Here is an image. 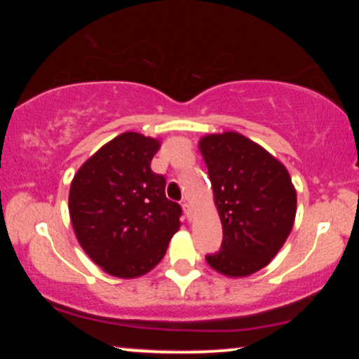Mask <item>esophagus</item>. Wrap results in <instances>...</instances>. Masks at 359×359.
<instances>
[{
  "label": "esophagus",
  "instance_id": "obj_1",
  "mask_svg": "<svg viewBox=\"0 0 359 359\" xmlns=\"http://www.w3.org/2000/svg\"><path fill=\"white\" fill-rule=\"evenodd\" d=\"M183 210H184V214H186V217H188V220H191L193 219V208H191V204L188 203V201H183Z\"/></svg>",
  "mask_w": 359,
  "mask_h": 359
}]
</instances>
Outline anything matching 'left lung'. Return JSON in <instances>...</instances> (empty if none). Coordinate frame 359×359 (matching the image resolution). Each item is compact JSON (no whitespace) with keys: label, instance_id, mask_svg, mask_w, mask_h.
<instances>
[{"label":"left lung","instance_id":"1","mask_svg":"<svg viewBox=\"0 0 359 359\" xmlns=\"http://www.w3.org/2000/svg\"><path fill=\"white\" fill-rule=\"evenodd\" d=\"M222 222V245L205 262L220 274L245 278L266 266L286 242L297 196L286 166L238 134L199 140Z\"/></svg>","mask_w":359,"mask_h":359}]
</instances>
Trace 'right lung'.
I'll list each match as a JSON object with an SVG mask.
<instances>
[{
  "label": "right lung",
  "mask_w": 359,
  "mask_h": 359,
  "mask_svg": "<svg viewBox=\"0 0 359 359\" xmlns=\"http://www.w3.org/2000/svg\"><path fill=\"white\" fill-rule=\"evenodd\" d=\"M160 140L124 132L76 171L68 209L85 253L107 274L144 276L165 257L180 229L181 205L166 199V180L150 168Z\"/></svg>",
  "instance_id": "1"
}]
</instances>
